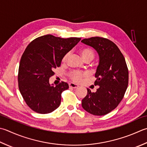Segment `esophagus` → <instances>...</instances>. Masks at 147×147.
<instances>
[{
  "label": "esophagus",
  "instance_id": "esophagus-1",
  "mask_svg": "<svg viewBox=\"0 0 147 147\" xmlns=\"http://www.w3.org/2000/svg\"><path fill=\"white\" fill-rule=\"evenodd\" d=\"M69 86L70 88H77L78 87H79L78 85H76V84H74L73 83H71L69 84Z\"/></svg>",
  "mask_w": 147,
  "mask_h": 147
}]
</instances>
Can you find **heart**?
Returning <instances> with one entry per match:
<instances>
[{
  "label": "heart",
  "mask_w": 147,
  "mask_h": 147,
  "mask_svg": "<svg viewBox=\"0 0 147 147\" xmlns=\"http://www.w3.org/2000/svg\"><path fill=\"white\" fill-rule=\"evenodd\" d=\"M80 54L82 57L83 59L85 61H87V60H90L91 61L92 60H93L95 56V53L93 50H92L91 48H85L82 49L80 50ZM69 56V53H67L62 58V62H65L67 61V59ZM87 76V74L85 72H82L80 71H73L69 74V76L70 78L73 80V82L76 83L80 82L82 80L83 78H85Z\"/></svg>",
  "instance_id": "b5f03b06"
}]
</instances>
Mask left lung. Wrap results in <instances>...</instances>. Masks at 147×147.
<instances>
[{
  "label": "left lung",
  "instance_id": "obj_1",
  "mask_svg": "<svg viewBox=\"0 0 147 147\" xmlns=\"http://www.w3.org/2000/svg\"><path fill=\"white\" fill-rule=\"evenodd\" d=\"M82 42L96 50L99 57L94 82L98 88L96 92L87 88L82 106L94 115H105L117 108L124 96L129 81L127 64L119 48L110 40L93 37Z\"/></svg>",
  "mask_w": 147,
  "mask_h": 147
}]
</instances>
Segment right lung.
<instances>
[{"instance_id": "1", "label": "right lung", "mask_w": 147, "mask_h": 147, "mask_svg": "<svg viewBox=\"0 0 147 147\" xmlns=\"http://www.w3.org/2000/svg\"><path fill=\"white\" fill-rule=\"evenodd\" d=\"M81 38L67 39L52 35L33 40L26 48L20 62L18 87L25 102L33 111L47 114L53 111L61 102V94L69 88L62 82L54 86L49 79L60 67L63 57L78 44Z\"/></svg>"}]
</instances>
